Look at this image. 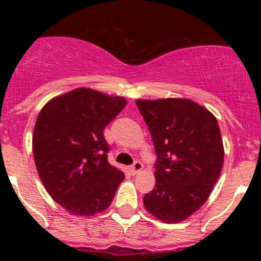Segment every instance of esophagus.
<instances>
[{
	"mask_svg": "<svg viewBox=\"0 0 261 261\" xmlns=\"http://www.w3.org/2000/svg\"><path fill=\"white\" fill-rule=\"evenodd\" d=\"M142 169H143V164L141 163L140 161H136V162H135V163L133 164V166L130 167V172H131V174H133V175L139 174V173H140Z\"/></svg>",
	"mask_w": 261,
	"mask_h": 261,
	"instance_id": "obj_1",
	"label": "esophagus"
}]
</instances>
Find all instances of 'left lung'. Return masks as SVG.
Listing matches in <instances>:
<instances>
[{
	"instance_id": "left-lung-1",
	"label": "left lung",
	"mask_w": 261,
	"mask_h": 261,
	"mask_svg": "<svg viewBox=\"0 0 261 261\" xmlns=\"http://www.w3.org/2000/svg\"><path fill=\"white\" fill-rule=\"evenodd\" d=\"M154 145L155 185L143 197L151 215L166 223L187 220L205 203L223 166L218 122L189 99L137 100Z\"/></svg>"
}]
</instances>
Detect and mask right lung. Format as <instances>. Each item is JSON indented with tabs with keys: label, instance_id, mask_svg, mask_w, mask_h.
I'll return each mask as SVG.
<instances>
[{
	"label": "right lung",
	"instance_id": "add662e5",
	"mask_svg": "<svg viewBox=\"0 0 261 261\" xmlns=\"http://www.w3.org/2000/svg\"><path fill=\"white\" fill-rule=\"evenodd\" d=\"M125 106L121 97L77 88L54 98L39 114L33 136L35 166L50 196L71 214L104 211L124 180L108 162L110 146L103 131Z\"/></svg>",
	"mask_w": 261,
	"mask_h": 261
}]
</instances>
